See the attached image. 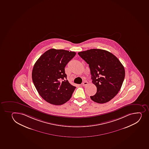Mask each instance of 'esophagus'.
<instances>
[{"label": "esophagus", "instance_id": "esophagus-1", "mask_svg": "<svg viewBox=\"0 0 149 149\" xmlns=\"http://www.w3.org/2000/svg\"><path fill=\"white\" fill-rule=\"evenodd\" d=\"M88 84V81H84V83H83V84H82V86H86V85H87V84Z\"/></svg>", "mask_w": 149, "mask_h": 149}]
</instances>
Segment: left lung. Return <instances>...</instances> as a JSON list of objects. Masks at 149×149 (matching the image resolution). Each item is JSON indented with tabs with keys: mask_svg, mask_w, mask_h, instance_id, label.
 <instances>
[{
	"mask_svg": "<svg viewBox=\"0 0 149 149\" xmlns=\"http://www.w3.org/2000/svg\"><path fill=\"white\" fill-rule=\"evenodd\" d=\"M78 55L89 65L92 83L96 86V93L91 99L99 104L109 102L123 84L125 76L123 65L113 54L102 49H90Z\"/></svg>",
	"mask_w": 149,
	"mask_h": 149,
	"instance_id": "obj_1",
	"label": "left lung"
}]
</instances>
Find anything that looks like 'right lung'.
I'll return each instance as SVG.
<instances>
[{
	"mask_svg": "<svg viewBox=\"0 0 149 149\" xmlns=\"http://www.w3.org/2000/svg\"><path fill=\"white\" fill-rule=\"evenodd\" d=\"M75 52L51 49L36 62L32 77L38 93L48 103L61 105L69 101L75 89L67 79L65 68Z\"/></svg>",
	"mask_w": 149,
	"mask_h": 149,
	"instance_id": "right-lung-1",
	"label": "right lung"
}]
</instances>
